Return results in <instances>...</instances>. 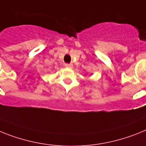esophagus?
<instances>
[{
  "instance_id": "1",
  "label": "esophagus",
  "mask_w": 146,
  "mask_h": 146,
  "mask_svg": "<svg viewBox=\"0 0 146 146\" xmlns=\"http://www.w3.org/2000/svg\"><path fill=\"white\" fill-rule=\"evenodd\" d=\"M65 67L67 68H73V64H65Z\"/></svg>"
}]
</instances>
